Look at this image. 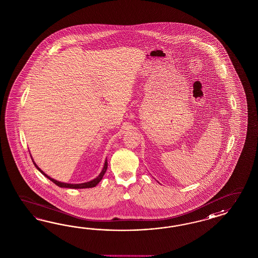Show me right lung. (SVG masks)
<instances>
[{
	"label": "right lung",
	"instance_id": "right-lung-1",
	"mask_svg": "<svg viewBox=\"0 0 258 258\" xmlns=\"http://www.w3.org/2000/svg\"><path fill=\"white\" fill-rule=\"evenodd\" d=\"M31 158H32V156H31ZM32 161L34 163L35 167H36L45 177H47L49 180H51L52 183H54L56 185H58L60 187H65V188H89V187H94V186H96L97 184H99L100 181L103 179V175H104V173H105V171H106V169H107V160H105L101 173H100L98 176L96 177L95 179H93V180H91V181H89V182H87V183H82V184H68V183L59 182V181H56V180L52 179L51 177L48 176V175L45 173L44 171H42L41 169L38 168V166H37V164L35 163V161L33 160V158H32Z\"/></svg>",
	"mask_w": 258,
	"mask_h": 258
}]
</instances>
